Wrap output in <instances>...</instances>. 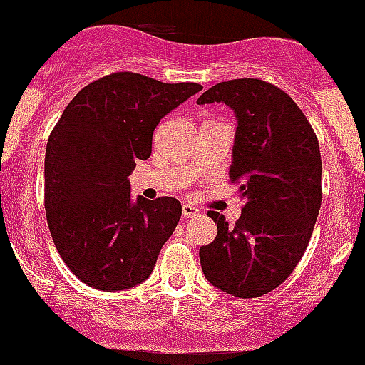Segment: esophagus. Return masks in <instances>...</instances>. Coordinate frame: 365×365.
I'll return each mask as SVG.
<instances>
[{
  "label": "esophagus",
  "instance_id": "esophagus-1",
  "mask_svg": "<svg viewBox=\"0 0 365 365\" xmlns=\"http://www.w3.org/2000/svg\"><path fill=\"white\" fill-rule=\"evenodd\" d=\"M182 216L184 218H195V216H198V209L190 204H182Z\"/></svg>",
  "mask_w": 365,
  "mask_h": 365
}]
</instances>
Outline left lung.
<instances>
[{
  "instance_id": "1",
  "label": "left lung",
  "mask_w": 365,
  "mask_h": 365,
  "mask_svg": "<svg viewBox=\"0 0 365 365\" xmlns=\"http://www.w3.org/2000/svg\"><path fill=\"white\" fill-rule=\"evenodd\" d=\"M197 103H225L236 113L229 178L245 200L234 225L207 212L218 234L198 250L202 272L223 293L262 297L293 273L309 247L323 198L317 136L284 90L257 78L218 83Z\"/></svg>"
}]
</instances>
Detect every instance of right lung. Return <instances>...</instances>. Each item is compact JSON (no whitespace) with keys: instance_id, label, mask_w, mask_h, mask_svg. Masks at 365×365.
I'll return each mask as SVG.
<instances>
[{"instance_id":"1","label":"right lung","mask_w":365,"mask_h":365,"mask_svg":"<svg viewBox=\"0 0 365 365\" xmlns=\"http://www.w3.org/2000/svg\"><path fill=\"white\" fill-rule=\"evenodd\" d=\"M202 90L113 72L76 93L49 135L44 205L67 268L86 286L122 291L149 279L181 218L172 197L131 200L129 175L153 153L161 118Z\"/></svg>"}]
</instances>
